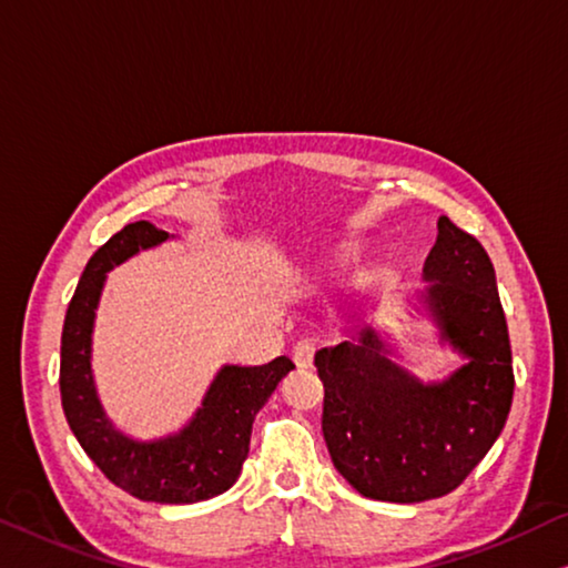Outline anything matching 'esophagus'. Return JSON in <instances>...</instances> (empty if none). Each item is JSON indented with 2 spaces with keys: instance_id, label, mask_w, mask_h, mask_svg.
I'll return each instance as SVG.
<instances>
[{
  "instance_id": "1",
  "label": "esophagus",
  "mask_w": 568,
  "mask_h": 568,
  "mask_svg": "<svg viewBox=\"0 0 568 568\" xmlns=\"http://www.w3.org/2000/svg\"><path fill=\"white\" fill-rule=\"evenodd\" d=\"M292 357H294L296 368L310 371L312 365H314V345H312V343H307V339H304V343L294 345V353H292Z\"/></svg>"
}]
</instances>
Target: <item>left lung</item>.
Segmentation results:
<instances>
[{
	"mask_svg": "<svg viewBox=\"0 0 568 568\" xmlns=\"http://www.w3.org/2000/svg\"><path fill=\"white\" fill-rule=\"evenodd\" d=\"M424 264V307L467 365L422 383L388 361L371 327L314 355L325 434L339 475L363 497L422 503L455 490L500 436L513 404V355L495 268L447 215Z\"/></svg>",
	"mask_w": 568,
	"mask_h": 568,
	"instance_id": "1",
	"label": "left lung"
}]
</instances>
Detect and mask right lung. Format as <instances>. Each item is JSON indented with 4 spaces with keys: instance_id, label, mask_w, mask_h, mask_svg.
I'll return each instance as SVG.
<instances>
[{
    "instance_id": "obj_1",
    "label": "right lung",
    "mask_w": 568,
    "mask_h": 568,
    "mask_svg": "<svg viewBox=\"0 0 568 568\" xmlns=\"http://www.w3.org/2000/svg\"><path fill=\"white\" fill-rule=\"evenodd\" d=\"M168 239L170 233L152 223H129L85 264L60 337V400L78 444L113 485L146 503L185 505L221 495L239 479L254 418L294 371V363L282 355L254 368L223 365L193 422L164 439L136 442L113 429L95 396L91 373L95 307L106 272Z\"/></svg>"
}]
</instances>
